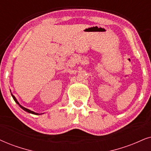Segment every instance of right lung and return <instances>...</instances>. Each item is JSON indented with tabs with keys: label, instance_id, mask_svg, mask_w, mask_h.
Instances as JSON below:
<instances>
[{
	"label": "right lung",
	"instance_id": "1",
	"mask_svg": "<svg viewBox=\"0 0 151 151\" xmlns=\"http://www.w3.org/2000/svg\"><path fill=\"white\" fill-rule=\"evenodd\" d=\"M12 98H13V99H14V100L15 101V102H16V103L17 104H19V106H20L21 108L22 109H24V111H27V112H28V113H30V114H35V115H37V114H37V113H35V112H34V111H30V110H29V109H26V108H25V107H24V106H22V105H20L19 104V103L18 102V101L17 100V99L15 98V97L14 96V95H13L12 94Z\"/></svg>",
	"mask_w": 151,
	"mask_h": 151
}]
</instances>
